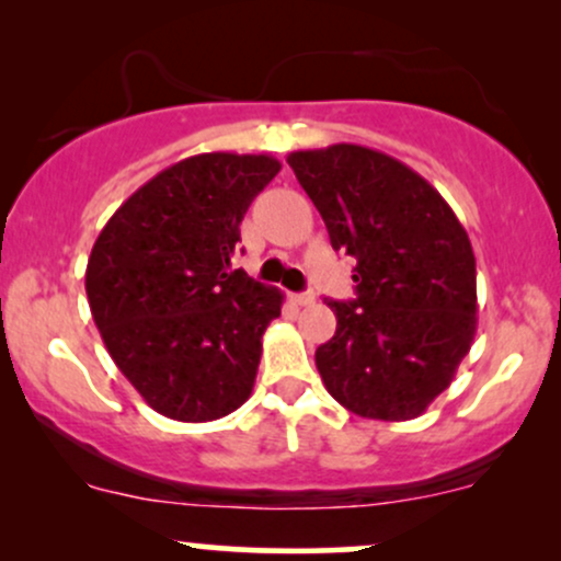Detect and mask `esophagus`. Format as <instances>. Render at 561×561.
<instances>
[{"instance_id":"esophagus-1","label":"esophagus","mask_w":561,"mask_h":561,"mask_svg":"<svg viewBox=\"0 0 561 561\" xmlns=\"http://www.w3.org/2000/svg\"><path fill=\"white\" fill-rule=\"evenodd\" d=\"M293 300L298 302V306H313V302H317V293H313V289H306V293L293 295Z\"/></svg>"}]
</instances>
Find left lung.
Wrapping results in <instances>:
<instances>
[{"mask_svg":"<svg viewBox=\"0 0 561 561\" xmlns=\"http://www.w3.org/2000/svg\"><path fill=\"white\" fill-rule=\"evenodd\" d=\"M334 250L356 259V298L317 369L340 405L366 420L424 414L454 382L478 330V272L465 227L440 192L401 160L362 145L289 152Z\"/></svg>","mask_w":561,"mask_h":561,"instance_id":"left-lung-1","label":"left lung"}]
</instances>
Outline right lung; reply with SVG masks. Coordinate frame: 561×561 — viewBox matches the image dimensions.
<instances>
[{
    "mask_svg": "<svg viewBox=\"0 0 561 561\" xmlns=\"http://www.w3.org/2000/svg\"><path fill=\"white\" fill-rule=\"evenodd\" d=\"M272 156L203 152L139 186L96 237L87 298L107 353L147 405L214 422L248 401L285 295L231 268L240 224L279 173Z\"/></svg>",
    "mask_w": 561,
    "mask_h": 561,
    "instance_id": "1",
    "label": "right lung"
}]
</instances>
